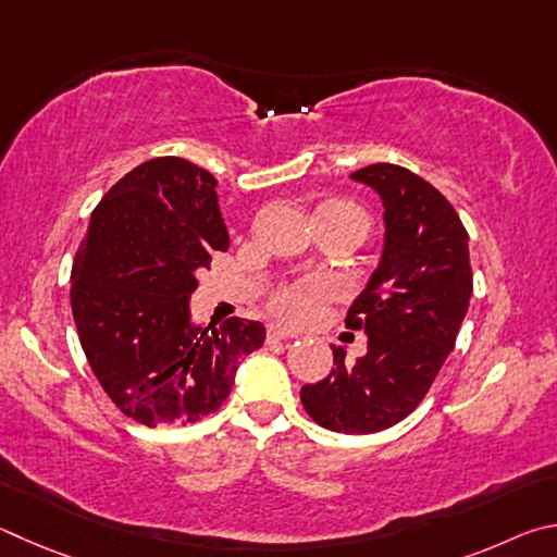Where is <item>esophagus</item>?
<instances>
[{"mask_svg":"<svg viewBox=\"0 0 557 557\" xmlns=\"http://www.w3.org/2000/svg\"><path fill=\"white\" fill-rule=\"evenodd\" d=\"M294 337H296L294 333H288V330L278 327V325H271V327H269V333H267V339H269V343H281V339H294Z\"/></svg>","mask_w":557,"mask_h":557,"instance_id":"1","label":"esophagus"}]
</instances>
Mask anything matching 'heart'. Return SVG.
<instances>
[{
	"label": "heart",
	"mask_w": 557,
	"mask_h": 557,
	"mask_svg": "<svg viewBox=\"0 0 557 557\" xmlns=\"http://www.w3.org/2000/svg\"><path fill=\"white\" fill-rule=\"evenodd\" d=\"M323 208L352 212L367 224L364 212L355 208V205L330 202V205H323ZM330 298H333V284H330V278L300 276L296 281H288V284H281L273 288L269 296V308L271 313L278 320H284V323L304 325V323H310V320L320 313V308H323V304H327Z\"/></svg>",
	"instance_id": "obj_1"
}]
</instances>
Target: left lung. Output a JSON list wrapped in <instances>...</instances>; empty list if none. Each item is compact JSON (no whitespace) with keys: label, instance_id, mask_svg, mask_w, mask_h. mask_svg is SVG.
<instances>
[{"label":"left lung","instance_id":"8db88e82","mask_svg":"<svg viewBox=\"0 0 557 557\" xmlns=\"http://www.w3.org/2000/svg\"><path fill=\"white\" fill-rule=\"evenodd\" d=\"M384 200V257L345 325L364 330L367 355L300 388V404L335 433L386 431L413 411L433 386L470 306L467 230L445 195L404 165L374 163L352 173Z\"/></svg>","mask_w":557,"mask_h":557}]
</instances>
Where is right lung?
<instances>
[{
    "mask_svg": "<svg viewBox=\"0 0 557 557\" xmlns=\"http://www.w3.org/2000/svg\"><path fill=\"white\" fill-rule=\"evenodd\" d=\"M214 185L178 156L136 165L97 202L73 261L87 362L112 404L149 428L218 411L242 357L267 339L257 320L190 323L195 276L230 247Z\"/></svg>",
    "mask_w": 557,
    "mask_h": 557,
    "instance_id": "add662e5",
    "label": "right lung"
}]
</instances>
